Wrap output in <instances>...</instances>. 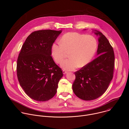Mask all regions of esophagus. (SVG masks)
<instances>
[{
    "mask_svg": "<svg viewBox=\"0 0 129 129\" xmlns=\"http://www.w3.org/2000/svg\"><path fill=\"white\" fill-rule=\"evenodd\" d=\"M63 74H66V73H67V71H66V70H63Z\"/></svg>",
    "mask_w": 129,
    "mask_h": 129,
    "instance_id": "34e87169",
    "label": "esophagus"
}]
</instances>
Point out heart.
<instances>
[{"mask_svg":"<svg viewBox=\"0 0 129 129\" xmlns=\"http://www.w3.org/2000/svg\"><path fill=\"white\" fill-rule=\"evenodd\" d=\"M60 43H53L51 47L52 57L57 63L62 62L66 52L70 58L64 61L61 67L72 70L78 66L82 67L88 64L93 58L97 48V41L93 36L76 32L64 34Z\"/></svg>","mask_w":129,"mask_h":129,"instance_id":"1","label":"heart"}]
</instances>
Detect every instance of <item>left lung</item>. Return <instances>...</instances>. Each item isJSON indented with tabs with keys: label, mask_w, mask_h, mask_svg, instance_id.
Returning <instances> with one entry per match:
<instances>
[{
	"label": "left lung",
	"mask_w": 129,
	"mask_h": 129,
	"mask_svg": "<svg viewBox=\"0 0 129 129\" xmlns=\"http://www.w3.org/2000/svg\"><path fill=\"white\" fill-rule=\"evenodd\" d=\"M94 34L99 36L98 57L75 72L76 80L72 84L73 92L85 101L93 100L102 95L113 77V47L102 33L95 30Z\"/></svg>",
	"instance_id": "8db88e82"
}]
</instances>
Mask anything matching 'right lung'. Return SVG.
<instances>
[{
  "label": "right lung",
  "instance_id": "obj_1",
  "mask_svg": "<svg viewBox=\"0 0 129 129\" xmlns=\"http://www.w3.org/2000/svg\"><path fill=\"white\" fill-rule=\"evenodd\" d=\"M61 32L51 29L33 32L19 54L17 63L18 81L25 93L35 101H48L57 93L63 74L51 56V47Z\"/></svg>",
  "mask_w": 129,
  "mask_h": 129
}]
</instances>
